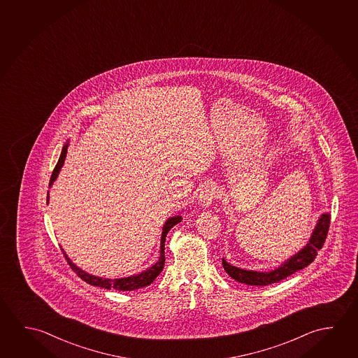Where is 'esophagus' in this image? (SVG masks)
Masks as SVG:
<instances>
[{"instance_id":"obj_1","label":"esophagus","mask_w":358,"mask_h":358,"mask_svg":"<svg viewBox=\"0 0 358 358\" xmlns=\"http://www.w3.org/2000/svg\"><path fill=\"white\" fill-rule=\"evenodd\" d=\"M216 185L213 182H205L203 185H201V188H199V197H197L199 205L205 206V207L211 205L212 201L216 199Z\"/></svg>"}]
</instances>
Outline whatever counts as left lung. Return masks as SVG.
Masks as SVG:
<instances>
[{
    "label": "left lung",
    "instance_id": "1",
    "mask_svg": "<svg viewBox=\"0 0 358 358\" xmlns=\"http://www.w3.org/2000/svg\"><path fill=\"white\" fill-rule=\"evenodd\" d=\"M329 223H331V215L324 213L318 220L313 235L310 236V242L306 245L305 248L289 258L287 262L281 264V267H278L277 270L272 272L264 273V272H256V271L241 270L235 266L227 264L224 259H222L223 268L236 281L251 285V286H267V285L280 282L294 272L305 268L310 262L315 261L317 251L322 248L323 243L327 238Z\"/></svg>",
    "mask_w": 358,
    "mask_h": 358
}]
</instances>
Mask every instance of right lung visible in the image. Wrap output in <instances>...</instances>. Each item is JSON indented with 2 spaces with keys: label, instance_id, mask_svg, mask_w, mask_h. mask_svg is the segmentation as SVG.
<instances>
[{
  "label": "right lung",
  "instance_id": "1",
  "mask_svg": "<svg viewBox=\"0 0 358 358\" xmlns=\"http://www.w3.org/2000/svg\"><path fill=\"white\" fill-rule=\"evenodd\" d=\"M67 146L66 145L62 148V152L59 156V162L55 166V169L52 171V175L50 178V186L52 185V182L56 180V177L59 175V170L64 164L65 161L66 153H67ZM181 216L172 217L170 220H167V222L164 226V232H162V237H161V256H159V262L156 264H153L151 268L142 272L140 275H131L127 278H115V280H108V278H101V277H94L92 275H88L85 271L80 270L77 266L72 264L70 261V258H67L66 253L64 252V256L66 257V261L70 264L71 268L73 272H76V275L83 280L85 282H87L88 285H92V286H97V287L106 288V289H117V291H134L137 288L145 287L151 285L155 278L161 273V271L164 270V241H166V236L175 224L178 222H181Z\"/></svg>",
  "mask_w": 358,
  "mask_h": 358
}]
</instances>
